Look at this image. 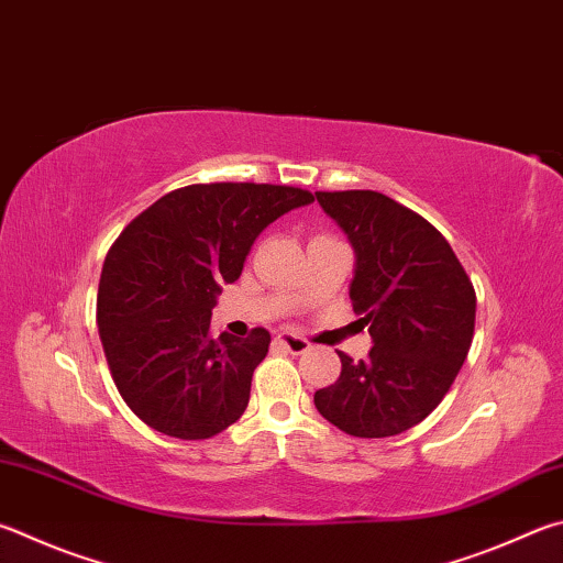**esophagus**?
Returning <instances> with one entry per match:
<instances>
[{
	"mask_svg": "<svg viewBox=\"0 0 563 563\" xmlns=\"http://www.w3.org/2000/svg\"><path fill=\"white\" fill-rule=\"evenodd\" d=\"M275 342H278L280 346H285L290 354H305L310 350V342L302 340V336L298 334H290V332H280L278 336H275Z\"/></svg>",
	"mask_w": 563,
	"mask_h": 563,
	"instance_id": "esophagus-1",
	"label": "esophagus"
}]
</instances>
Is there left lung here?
Listing matches in <instances>:
<instances>
[{
	"label": "left lung",
	"mask_w": 563,
	"mask_h": 563,
	"mask_svg": "<svg viewBox=\"0 0 563 563\" xmlns=\"http://www.w3.org/2000/svg\"><path fill=\"white\" fill-rule=\"evenodd\" d=\"M356 253L352 308L369 327L366 360H342L314 391L327 421L354 438H388L423 421L451 391L475 334V288L433 223L386 194L317 191Z\"/></svg>",
	"instance_id": "8db88e82"
}]
</instances>
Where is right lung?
<instances>
[{
	"label": "right lung",
	"mask_w": 563,
	"mask_h": 563,
	"mask_svg": "<svg viewBox=\"0 0 563 563\" xmlns=\"http://www.w3.org/2000/svg\"><path fill=\"white\" fill-rule=\"evenodd\" d=\"M314 201L283 184L213 181L165 194L112 243L98 285V332L122 401L155 431L203 441L243 416L271 346L209 332L223 283L239 280L258 233Z\"/></svg>",
	"instance_id": "add662e5"
}]
</instances>
